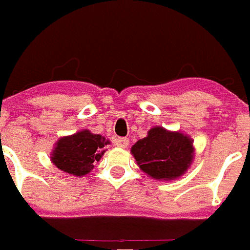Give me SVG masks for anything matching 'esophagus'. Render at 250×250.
Returning a JSON list of instances; mask_svg holds the SVG:
<instances>
[{
    "label": "esophagus",
    "instance_id": "1",
    "mask_svg": "<svg viewBox=\"0 0 250 250\" xmlns=\"http://www.w3.org/2000/svg\"><path fill=\"white\" fill-rule=\"evenodd\" d=\"M116 146L120 148H126L129 146V139L127 138H117Z\"/></svg>",
    "mask_w": 250,
    "mask_h": 250
}]
</instances>
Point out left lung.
<instances>
[{"label": "left lung", "mask_w": 250, "mask_h": 250, "mask_svg": "<svg viewBox=\"0 0 250 250\" xmlns=\"http://www.w3.org/2000/svg\"><path fill=\"white\" fill-rule=\"evenodd\" d=\"M193 143L181 133L156 126L131 147L138 166L154 179L172 180L188 170L193 160Z\"/></svg>", "instance_id": "obj_1"}]
</instances>
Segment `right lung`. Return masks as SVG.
Instances as JSON below:
<instances>
[{"label": "right lung", "mask_w": 250, "mask_h": 250, "mask_svg": "<svg viewBox=\"0 0 250 250\" xmlns=\"http://www.w3.org/2000/svg\"><path fill=\"white\" fill-rule=\"evenodd\" d=\"M107 144L110 142L100 134L83 130L71 137L61 138L56 144L51 160L60 170L75 176H83L94 167V161H100Z\"/></svg>", "instance_id": "obj_1"}]
</instances>
